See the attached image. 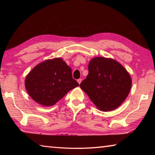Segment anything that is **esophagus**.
Listing matches in <instances>:
<instances>
[{
  "instance_id": "1",
  "label": "esophagus",
  "mask_w": 155,
  "mask_h": 155,
  "mask_svg": "<svg viewBox=\"0 0 155 155\" xmlns=\"http://www.w3.org/2000/svg\"><path fill=\"white\" fill-rule=\"evenodd\" d=\"M81 81H82V79H81V78H79V79L77 80V82L78 83V84H81Z\"/></svg>"
}]
</instances>
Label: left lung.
I'll return each mask as SVG.
<instances>
[{"instance_id": "8db88e82", "label": "left lung", "mask_w": 155, "mask_h": 155, "mask_svg": "<svg viewBox=\"0 0 155 155\" xmlns=\"http://www.w3.org/2000/svg\"><path fill=\"white\" fill-rule=\"evenodd\" d=\"M88 70L81 88L101 111L117 108L130 90L132 82L127 70L112 59L95 57L89 64Z\"/></svg>"}]
</instances>
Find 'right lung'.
Masks as SVG:
<instances>
[{"instance_id":"obj_1","label":"right lung","mask_w":155,"mask_h":155,"mask_svg":"<svg viewBox=\"0 0 155 155\" xmlns=\"http://www.w3.org/2000/svg\"><path fill=\"white\" fill-rule=\"evenodd\" d=\"M72 69L61 58L44 61L33 68L25 79L29 96L44 106L54 105L70 90L78 86Z\"/></svg>"}]
</instances>
